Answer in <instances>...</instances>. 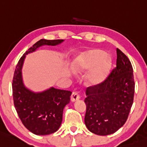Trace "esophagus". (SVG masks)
Listing matches in <instances>:
<instances>
[{"label":"esophagus","instance_id":"34e87169","mask_svg":"<svg viewBox=\"0 0 147 147\" xmlns=\"http://www.w3.org/2000/svg\"><path fill=\"white\" fill-rule=\"evenodd\" d=\"M80 95L78 93H75V92H73V93L72 94V95H71L70 96V99H71V101L72 102H75V101H78L80 100Z\"/></svg>","mask_w":147,"mask_h":147}]
</instances>
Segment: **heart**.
Masks as SVG:
<instances>
[{"label":"heart","mask_w":147,"mask_h":147,"mask_svg":"<svg viewBox=\"0 0 147 147\" xmlns=\"http://www.w3.org/2000/svg\"><path fill=\"white\" fill-rule=\"evenodd\" d=\"M111 60L100 49H92L81 54L72 63V69L76 73L88 72L86 82L91 85H97L107 78L111 69Z\"/></svg>","instance_id":"b5f03b06"}]
</instances>
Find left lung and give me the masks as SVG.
<instances>
[{
	"mask_svg": "<svg viewBox=\"0 0 147 147\" xmlns=\"http://www.w3.org/2000/svg\"><path fill=\"white\" fill-rule=\"evenodd\" d=\"M116 67L103 82L86 89L84 123L98 135L114 133L125 123L133 103V68L127 57L117 49Z\"/></svg>",
	"mask_w": 147,
	"mask_h": 147,
	"instance_id": "left-lung-1",
	"label": "left lung"
}]
</instances>
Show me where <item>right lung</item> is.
<instances>
[{
    "label": "right lung",
    "mask_w": 147,
    "mask_h": 147,
    "mask_svg": "<svg viewBox=\"0 0 147 147\" xmlns=\"http://www.w3.org/2000/svg\"><path fill=\"white\" fill-rule=\"evenodd\" d=\"M63 39H41L24 53L18 62L12 80L14 105L22 123L31 132L46 135L56 132L61 126L65 106L70 101L72 92L51 87L34 92L23 82L22 66L26 55L36 51L43 46H57Z\"/></svg>",
    "instance_id": "obj_1"
}]
</instances>
